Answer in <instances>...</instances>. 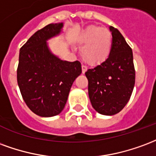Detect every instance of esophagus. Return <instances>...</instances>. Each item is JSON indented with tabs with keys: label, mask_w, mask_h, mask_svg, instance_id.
Listing matches in <instances>:
<instances>
[{
	"label": "esophagus",
	"mask_w": 156,
	"mask_h": 156,
	"mask_svg": "<svg viewBox=\"0 0 156 156\" xmlns=\"http://www.w3.org/2000/svg\"><path fill=\"white\" fill-rule=\"evenodd\" d=\"M81 69H82V73H85L86 71V70H87V66H85V65H82V66H81Z\"/></svg>",
	"instance_id": "obj_1"
}]
</instances>
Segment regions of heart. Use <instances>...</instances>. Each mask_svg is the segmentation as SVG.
Here are the masks:
<instances>
[{
	"mask_svg": "<svg viewBox=\"0 0 156 156\" xmlns=\"http://www.w3.org/2000/svg\"><path fill=\"white\" fill-rule=\"evenodd\" d=\"M80 43L82 45L80 54L84 61L89 64H99L110 55L112 35L108 29L90 26L80 34Z\"/></svg>",
	"mask_w": 156,
	"mask_h": 156,
	"instance_id": "1",
	"label": "heart"
}]
</instances>
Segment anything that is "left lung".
<instances>
[{
    "label": "left lung",
    "instance_id": "obj_1",
    "mask_svg": "<svg viewBox=\"0 0 156 156\" xmlns=\"http://www.w3.org/2000/svg\"><path fill=\"white\" fill-rule=\"evenodd\" d=\"M110 30L112 46L109 57L86 72L92 106L105 115L117 114L126 106L136 80L132 50L116 28L111 27Z\"/></svg>",
    "mask_w": 156,
    "mask_h": 156
}]
</instances>
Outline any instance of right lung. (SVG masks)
<instances>
[{"mask_svg": "<svg viewBox=\"0 0 156 156\" xmlns=\"http://www.w3.org/2000/svg\"><path fill=\"white\" fill-rule=\"evenodd\" d=\"M62 23L49 24L30 36L20 49L17 83L24 101L37 115H57L64 109L81 65L61 61L49 51L46 41L61 32Z\"/></svg>", "mask_w": 156, "mask_h": 156, "instance_id": "add662e5", "label": "right lung"}]
</instances>
